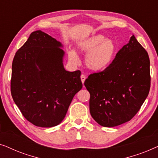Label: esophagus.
Wrapping results in <instances>:
<instances>
[{"label":"esophagus","instance_id":"obj_1","mask_svg":"<svg viewBox=\"0 0 158 158\" xmlns=\"http://www.w3.org/2000/svg\"><path fill=\"white\" fill-rule=\"evenodd\" d=\"M85 78H86V77L85 75L82 74L81 75V81H82V83H83V84H84V82H85Z\"/></svg>","mask_w":158,"mask_h":158}]
</instances>
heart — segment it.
<instances>
[{"mask_svg":"<svg viewBox=\"0 0 158 158\" xmlns=\"http://www.w3.org/2000/svg\"><path fill=\"white\" fill-rule=\"evenodd\" d=\"M78 48L86 54L85 63L87 68L94 71H101L107 68L117 53L115 42L110 39H106L101 34L81 41L78 44ZM68 57L74 63L78 62V57L73 49L68 51Z\"/></svg>","mask_w":158,"mask_h":158,"instance_id":"heart-1","label":"heart"}]
</instances>
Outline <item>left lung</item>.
<instances>
[{
	"label": "left lung",
	"instance_id": "1",
	"mask_svg": "<svg viewBox=\"0 0 158 158\" xmlns=\"http://www.w3.org/2000/svg\"><path fill=\"white\" fill-rule=\"evenodd\" d=\"M84 85L89 91L90 113L106 127L131 120L139 111L150 88V59L132 35L104 70L90 74Z\"/></svg>",
	"mask_w": 158,
	"mask_h": 158
}]
</instances>
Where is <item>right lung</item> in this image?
I'll use <instances>...</instances> for the list:
<instances>
[{
	"label": "right lung",
	"mask_w": 158,
	"mask_h": 158,
	"mask_svg": "<svg viewBox=\"0 0 158 158\" xmlns=\"http://www.w3.org/2000/svg\"><path fill=\"white\" fill-rule=\"evenodd\" d=\"M62 44L40 30L30 34L12 63L10 91L26 119L36 127L57 126L83 87L81 71L63 66Z\"/></svg>",
	"instance_id": "right-lung-1"
}]
</instances>
